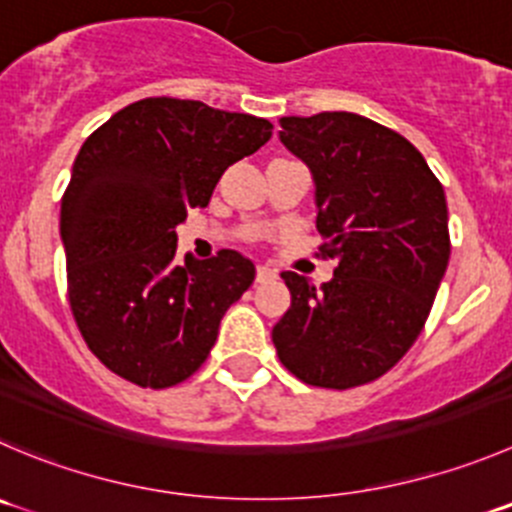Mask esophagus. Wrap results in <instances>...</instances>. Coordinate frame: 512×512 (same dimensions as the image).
I'll return each mask as SVG.
<instances>
[{"mask_svg": "<svg viewBox=\"0 0 512 512\" xmlns=\"http://www.w3.org/2000/svg\"><path fill=\"white\" fill-rule=\"evenodd\" d=\"M276 279V271L271 269V266H259V269H256V281H259V284H264V281H274Z\"/></svg>", "mask_w": 512, "mask_h": 512, "instance_id": "1", "label": "esophagus"}]
</instances>
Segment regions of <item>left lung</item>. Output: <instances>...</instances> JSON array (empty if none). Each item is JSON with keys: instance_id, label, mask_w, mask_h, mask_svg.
I'll return each instance as SVG.
<instances>
[{"instance_id": "obj_1", "label": "left lung", "mask_w": 512, "mask_h": 512, "mask_svg": "<svg viewBox=\"0 0 512 512\" xmlns=\"http://www.w3.org/2000/svg\"><path fill=\"white\" fill-rule=\"evenodd\" d=\"M279 123L281 143L314 180L334 276L316 289L284 271L291 306L271 339L301 382L359 387L405 357L430 316L450 261L445 191L410 140L362 115Z\"/></svg>"}]
</instances>
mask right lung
I'll use <instances>...</instances> for the list:
<instances>
[{
  "label": "right lung",
  "mask_w": 512,
  "mask_h": 512,
  "mask_svg": "<svg viewBox=\"0 0 512 512\" xmlns=\"http://www.w3.org/2000/svg\"><path fill=\"white\" fill-rule=\"evenodd\" d=\"M274 125L198 100L145 97L97 128L62 196L67 291L90 352L138 387L191 377L256 266L223 248L175 261L191 208L211 201L228 165L269 143Z\"/></svg>",
  "instance_id": "obj_1"
}]
</instances>
